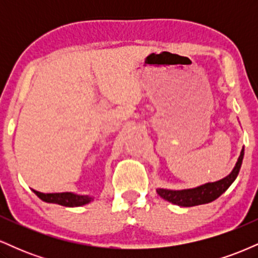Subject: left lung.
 I'll return each mask as SVG.
<instances>
[{
  "mask_svg": "<svg viewBox=\"0 0 258 258\" xmlns=\"http://www.w3.org/2000/svg\"><path fill=\"white\" fill-rule=\"evenodd\" d=\"M242 158H244V149L241 150L240 156L236 161L235 167L233 168L232 173L227 176L226 178L217 180L214 183H206V184L198 186L193 189H184V190H168V189H158V194L162 199L170 201V203L176 204L178 206L190 207L197 205H203V204L211 203L220 198L224 191L229 188L230 184L238 177L239 171H240Z\"/></svg>",
  "mask_w": 258,
  "mask_h": 258,
  "instance_id": "left-lung-1",
  "label": "left lung"
}]
</instances>
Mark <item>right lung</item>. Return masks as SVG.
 Masks as SVG:
<instances>
[{
	"label": "right lung",
	"instance_id": "right-lung-1",
	"mask_svg": "<svg viewBox=\"0 0 258 258\" xmlns=\"http://www.w3.org/2000/svg\"><path fill=\"white\" fill-rule=\"evenodd\" d=\"M34 193L36 194L41 200L46 201V203L58 204V205L68 206V207L86 205V204H88L92 200L91 197H84V195H76L73 193L43 194V193H40V191H37V190H34Z\"/></svg>",
	"mask_w": 258,
	"mask_h": 258
}]
</instances>
